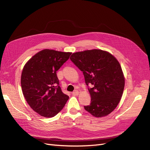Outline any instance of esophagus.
<instances>
[{
	"label": "esophagus",
	"instance_id": "34e87169",
	"mask_svg": "<svg viewBox=\"0 0 150 150\" xmlns=\"http://www.w3.org/2000/svg\"><path fill=\"white\" fill-rule=\"evenodd\" d=\"M72 94L74 95V96H77V95L79 94V91L78 90H75L73 92H72Z\"/></svg>",
	"mask_w": 150,
	"mask_h": 150
}]
</instances>
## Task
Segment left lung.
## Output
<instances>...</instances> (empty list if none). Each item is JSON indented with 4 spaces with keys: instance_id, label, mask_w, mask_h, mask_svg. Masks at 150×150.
Segmentation results:
<instances>
[{
    "instance_id": "obj_1",
    "label": "left lung",
    "mask_w": 150,
    "mask_h": 150,
    "mask_svg": "<svg viewBox=\"0 0 150 150\" xmlns=\"http://www.w3.org/2000/svg\"><path fill=\"white\" fill-rule=\"evenodd\" d=\"M71 61L83 71L91 95V104L84 106L93 116L101 117L113 111L119 104L125 88L120 64L111 54L100 49L73 53Z\"/></svg>"
}]
</instances>
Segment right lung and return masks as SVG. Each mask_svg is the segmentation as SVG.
<instances>
[{"label":"right lung","mask_w":150,"mask_h":150,"mask_svg":"<svg viewBox=\"0 0 150 150\" xmlns=\"http://www.w3.org/2000/svg\"><path fill=\"white\" fill-rule=\"evenodd\" d=\"M71 54L44 49L32 57L22 69V93L30 107L40 116H56L69 99L61 91L56 72Z\"/></svg>","instance_id":"add662e5"}]
</instances>
